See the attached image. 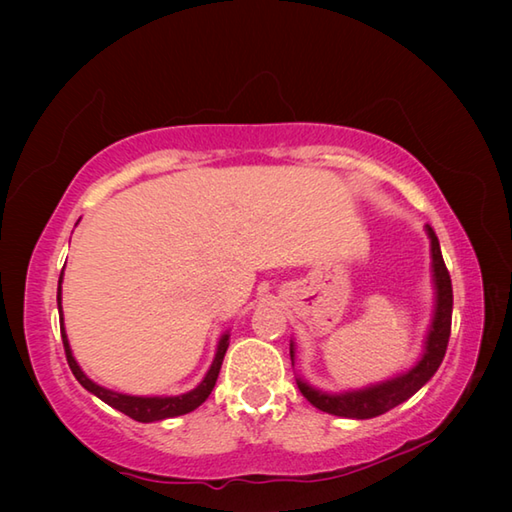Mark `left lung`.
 Listing matches in <instances>:
<instances>
[{
    "mask_svg": "<svg viewBox=\"0 0 512 512\" xmlns=\"http://www.w3.org/2000/svg\"><path fill=\"white\" fill-rule=\"evenodd\" d=\"M427 237L431 242V279H433V317L427 332V339L422 345V354L418 363L409 367L394 378L380 380V383L367 385L361 389H347V391H323L312 387L308 380L297 378L299 391L306 396L314 407L332 413V416L352 418V420H367L376 418L380 413H387L389 409L398 407L400 402L409 400L420 387H424L431 380V376L438 372V367L447 352L449 334H451V314H453V288L449 270L444 266L440 242L433 228L424 226ZM295 341H290V358L295 365Z\"/></svg>",
    "mask_w": 512,
    "mask_h": 512,
    "instance_id": "8db88e82",
    "label": "left lung"
}]
</instances>
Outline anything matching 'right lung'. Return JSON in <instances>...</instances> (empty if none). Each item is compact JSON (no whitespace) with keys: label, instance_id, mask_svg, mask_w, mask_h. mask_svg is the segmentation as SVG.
Instances as JSON below:
<instances>
[{"label":"right lung","instance_id":"right-lung-1","mask_svg":"<svg viewBox=\"0 0 512 512\" xmlns=\"http://www.w3.org/2000/svg\"><path fill=\"white\" fill-rule=\"evenodd\" d=\"M61 281H63V270L59 277V288H57V306H59V317H61V339H63V347H65V358H68V365L72 369L74 378L79 383L94 394L96 398H101L107 405L114 407L116 411L125 413V416L134 418L138 422H158V420H167V418H176V416H184L193 409H198L202 402L209 398V394L215 387V380L220 376V367L224 361V354L228 350V332H224L217 341V350L213 356V363L209 367V372L204 374V378L200 380L198 387H193L187 394H178V396H132V394H121V391L107 389L83 372L81 365L76 363V358L72 354V347L68 341V334H65L63 328V308H61Z\"/></svg>","mask_w":512,"mask_h":512}]
</instances>
